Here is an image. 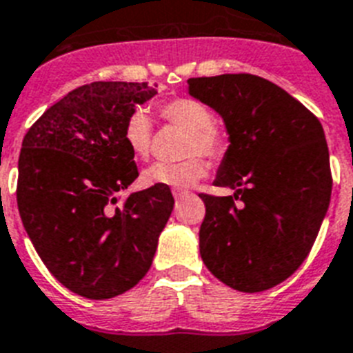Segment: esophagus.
Instances as JSON below:
<instances>
[{"mask_svg":"<svg viewBox=\"0 0 353 353\" xmlns=\"http://www.w3.org/2000/svg\"><path fill=\"white\" fill-rule=\"evenodd\" d=\"M185 194H188V191H183V189H173L174 200H180V198H183Z\"/></svg>","mask_w":353,"mask_h":353,"instance_id":"1","label":"esophagus"}]
</instances>
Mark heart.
Returning a JSON list of instances; mask_svg holds the SVG:
<instances>
[{
	"label": "heart",
	"instance_id": "heart-1",
	"mask_svg": "<svg viewBox=\"0 0 353 353\" xmlns=\"http://www.w3.org/2000/svg\"><path fill=\"white\" fill-rule=\"evenodd\" d=\"M160 117L180 130L188 131L185 155H205L209 159H220L227 151V133L223 128L212 122L211 110L196 99H173L159 108ZM124 141L137 159L145 160L151 155L153 126L144 112H135L128 119L124 128ZM208 174V164L200 157H191L183 162H159L145 170L142 182L145 185L183 189L191 188Z\"/></svg>",
	"mask_w": 353,
	"mask_h": 353
}]
</instances>
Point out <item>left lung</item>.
I'll return each instance as SVG.
<instances>
[{
  "instance_id": "left-lung-1",
  "label": "left lung",
  "mask_w": 353,
  "mask_h": 353,
  "mask_svg": "<svg viewBox=\"0 0 353 353\" xmlns=\"http://www.w3.org/2000/svg\"><path fill=\"white\" fill-rule=\"evenodd\" d=\"M188 84L191 97L223 119L229 148L214 185L234 189V196L200 194V256L234 290H269L299 269L328 211L330 157L321 122L258 75L193 77Z\"/></svg>"
}]
</instances>
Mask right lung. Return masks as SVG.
Returning <instances> with one entry per match:
<instances>
[{
    "instance_id": "obj_1",
    "label": "right lung",
    "mask_w": 353,
    "mask_h": 353,
    "mask_svg": "<svg viewBox=\"0 0 353 353\" xmlns=\"http://www.w3.org/2000/svg\"><path fill=\"white\" fill-rule=\"evenodd\" d=\"M155 86H79L23 139L19 216L46 269L83 298L110 299L135 287L173 211L171 189L162 185L131 193L117 205L119 191L139 176L124 128L139 104L155 97Z\"/></svg>"
}]
</instances>
